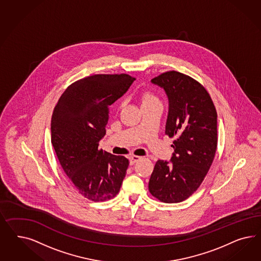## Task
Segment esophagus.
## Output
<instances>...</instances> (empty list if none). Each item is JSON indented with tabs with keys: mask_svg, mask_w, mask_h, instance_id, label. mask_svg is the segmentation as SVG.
I'll return each instance as SVG.
<instances>
[{
	"mask_svg": "<svg viewBox=\"0 0 261 261\" xmlns=\"http://www.w3.org/2000/svg\"><path fill=\"white\" fill-rule=\"evenodd\" d=\"M141 157L140 156H135V155H133V156H131L130 158H129V162H130V165L131 166H133L134 165L135 163H137L139 160H141Z\"/></svg>",
	"mask_w": 261,
	"mask_h": 261,
	"instance_id": "esophagus-1",
	"label": "esophagus"
}]
</instances>
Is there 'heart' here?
<instances>
[{
    "instance_id": "b5f03b06",
    "label": "heart",
    "mask_w": 261,
    "mask_h": 261,
    "mask_svg": "<svg viewBox=\"0 0 261 261\" xmlns=\"http://www.w3.org/2000/svg\"><path fill=\"white\" fill-rule=\"evenodd\" d=\"M158 97L154 95L153 93H151L150 91H145L143 92L142 95V105H149V104H154V103H159Z\"/></svg>"
}]
</instances>
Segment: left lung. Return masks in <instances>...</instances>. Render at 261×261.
Wrapping results in <instances>:
<instances>
[{"label":"left lung","instance_id":"8db88e82","mask_svg":"<svg viewBox=\"0 0 261 261\" xmlns=\"http://www.w3.org/2000/svg\"><path fill=\"white\" fill-rule=\"evenodd\" d=\"M164 88L169 100L166 135L175 137L170 162L159 160L148 189L164 203L191 196L205 179L217 149V113L213 99L197 80L176 71L151 80Z\"/></svg>","mask_w":261,"mask_h":261}]
</instances>
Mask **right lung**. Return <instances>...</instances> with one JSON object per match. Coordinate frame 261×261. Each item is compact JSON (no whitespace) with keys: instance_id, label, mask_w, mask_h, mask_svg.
Instances as JSON below:
<instances>
[{"instance_id":"obj_1","label":"right lung","mask_w":261,"mask_h":261,"mask_svg":"<svg viewBox=\"0 0 261 261\" xmlns=\"http://www.w3.org/2000/svg\"><path fill=\"white\" fill-rule=\"evenodd\" d=\"M126 74H94L65 90L51 117V143L56 156L79 193L94 202L119 193L129 161L98 148L106 134L108 106L133 83Z\"/></svg>"}]
</instances>
